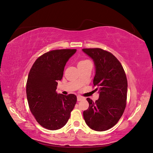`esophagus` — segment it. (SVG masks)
<instances>
[{"label": "esophagus", "mask_w": 153, "mask_h": 153, "mask_svg": "<svg viewBox=\"0 0 153 153\" xmlns=\"http://www.w3.org/2000/svg\"><path fill=\"white\" fill-rule=\"evenodd\" d=\"M84 100V98H83V97L80 96H77V101H81V100Z\"/></svg>", "instance_id": "1"}]
</instances>
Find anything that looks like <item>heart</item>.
Returning <instances> with one entry per match:
<instances>
[{"label":"heart","instance_id":"obj_1","mask_svg":"<svg viewBox=\"0 0 153 153\" xmlns=\"http://www.w3.org/2000/svg\"><path fill=\"white\" fill-rule=\"evenodd\" d=\"M87 62H89V61H87V60H82V61H80L79 62H78V65H80V64H84Z\"/></svg>","mask_w":153,"mask_h":153}]
</instances>
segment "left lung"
I'll return each instance as SVG.
<instances>
[{"label": "left lung", "mask_w": 153, "mask_h": 153, "mask_svg": "<svg viewBox=\"0 0 153 153\" xmlns=\"http://www.w3.org/2000/svg\"><path fill=\"white\" fill-rule=\"evenodd\" d=\"M95 66L94 85L99 98L89 103L83 115L91 129L98 131L108 130L117 124L126 108L128 82L121 64L113 54L101 48H84Z\"/></svg>", "instance_id": "obj_1"}]
</instances>
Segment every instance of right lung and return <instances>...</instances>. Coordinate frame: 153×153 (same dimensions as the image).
<instances>
[{"mask_svg": "<svg viewBox=\"0 0 153 153\" xmlns=\"http://www.w3.org/2000/svg\"><path fill=\"white\" fill-rule=\"evenodd\" d=\"M76 49L50 51L37 59L29 73L26 85L30 110L41 126L50 130L61 129L70 117L76 96L57 94L64 67Z\"/></svg>", "mask_w": 153, "mask_h": 153, "instance_id": "obj_1", "label": "right lung"}]
</instances>
